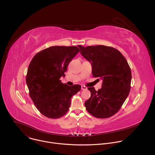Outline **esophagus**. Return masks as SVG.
<instances>
[{
    "label": "esophagus",
    "instance_id": "1",
    "mask_svg": "<svg viewBox=\"0 0 155 155\" xmlns=\"http://www.w3.org/2000/svg\"><path fill=\"white\" fill-rule=\"evenodd\" d=\"M81 88L82 90H87V87H86V86H81Z\"/></svg>",
    "mask_w": 155,
    "mask_h": 155
}]
</instances>
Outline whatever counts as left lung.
<instances>
[{"label":"left lung","mask_w":155,"mask_h":155,"mask_svg":"<svg viewBox=\"0 0 155 155\" xmlns=\"http://www.w3.org/2000/svg\"><path fill=\"white\" fill-rule=\"evenodd\" d=\"M81 55L92 65V74L102 80L98 91L87 87L90 98L84 102L87 111L99 118L113 116L129 95L132 78L129 65L117 49L104 45L78 46ZM99 80V79H98Z\"/></svg>","instance_id":"obj_1"}]
</instances>
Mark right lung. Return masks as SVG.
Wrapping results in <instances>:
<instances>
[{"instance_id":"obj_1","label":"right lung","mask_w":155,"mask_h":155,"mask_svg":"<svg viewBox=\"0 0 155 155\" xmlns=\"http://www.w3.org/2000/svg\"><path fill=\"white\" fill-rule=\"evenodd\" d=\"M79 51L75 46H54L37 53L31 60L26 75L29 96L46 117L64 116L68 112L72 96L81 90L80 84L69 86L59 80Z\"/></svg>"}]
</instances>
